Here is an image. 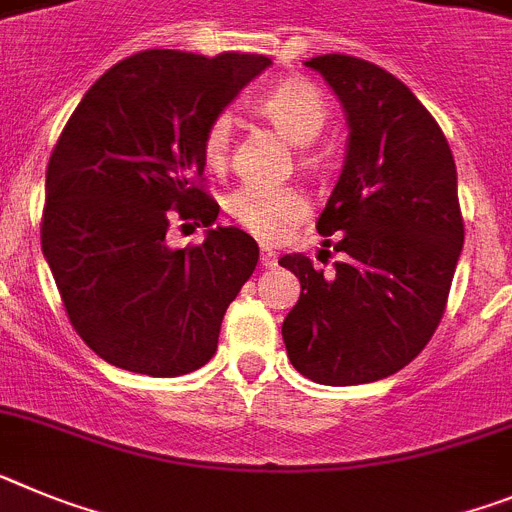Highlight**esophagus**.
I'll return each instance as SVG.
<instances>
[{
	"instance_id": "obj_1",
	"label": "esophagus",
	"mask_w": 512,
	"mask_h": 512,
	"mask_svg": "<svg viewBox=\"0 0 512 512\" xmlns=\"http://www.w3.org/2000/svg\"><path fill=\"white\" fill-rule=\"evenodd\" d=\"M260 262H262V268H275V265H278V255H275L273 247H268V244H262Z\"/></svg>"
}]
</instances>
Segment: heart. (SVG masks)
Wrapping results in <instances>:
<instances>
[{
    "instance_id": "obj_1",
    "label": "heart",
    "mask_w": 512,
    "mask_h": 512,
    "mask_svg": "<svg viewBox=\"0 0 512 512\" xmlns=\"http://www.w3.org/2000/svg\"><path fill=\"white\" fill-rule=\"evenodd\" d=\"M260 110L283 136L293 144H311L327 123V102L317 84L306 79H283L257 97ZM231 115H216L203 136V157L211 170H221L229 159ZM226 211L237 224L260 239L283 237L293 224L309 213V201L299 188L291 185H265L242 182L226 195Z\"/></svg>"
}]
</instances>
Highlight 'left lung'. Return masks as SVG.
<instances>
[{
  "label": "left lung",
  "instance_id": "8db88e82",
  "mask_svg": "<svg viewBox=\"0 0 512 512\" xmlns=\"http://www.w3.org/2000/svg\"><path fill=\"white\" fill-rule=\"evenodd\" d=\"M304 64L330 84L348 121L345 162L317 221L345 260L332 275L301 252L278 260L301 281L283 342L306 379L371 384L417 358L443 317L464 247L456 162L433 115L394 74L342 53Z\"/></svg>",
  "mask_w": 512,
  "mask_h": 512
}]
</instances>
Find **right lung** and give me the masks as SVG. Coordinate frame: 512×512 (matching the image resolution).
<instances>
[{"instance_id":"1","label":"right lung","mask_w":512,"mask_h":512,"mask_svg":"<svg viewBox=\"0 0 512 512\" xmlns=\"http://www.w3.org/2000/svg\"><path fill=\"white\" fill-rule=\"evenodd\" d=\"M270 64L144 51L105 71L71 113L46 170L41 244L74 330L102 361L172 379L216 353L260 250L237 226L213 229L219 203L195 182L203 136ZM172 215L211 225L204 244L170 248Z\"/></svg>"}]
</instances>
